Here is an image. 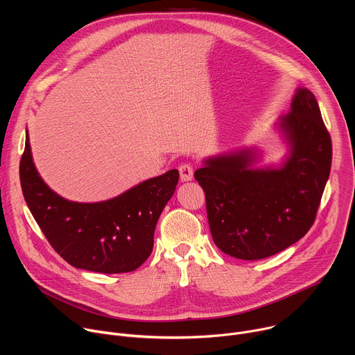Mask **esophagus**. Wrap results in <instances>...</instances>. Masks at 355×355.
Listing matches in <instances>:
<instances>
[{"label": "esophagus", "mask_w": 355, "mask_h": 355, "mask_svg": "<svg viewBox=\"0 0 355 355\" xmlns=\"http://www.w3.org/2000/svg\"><path fill=\"white\" fill-rule=\"evenodd\" d=\"M180 178L181 181H191L192 177H193V168L189 163H182L180 166Z\"/></svg>", "instance_id": "obj_1"}]
</instances>
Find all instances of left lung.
<instances>
[{"mask_svg": "<svg viewBox=\"0 0 355 355\" xmlns=\"http://www.w3.org/2000/svg\"><path fill=\"white\" fill-rule=\"evenodd\" d=\"M279 126L291 155L279 168H248L251 151L219 156L195 171L215 244L240 260H261L296 243L315 223L330 175L331 139L315 95L299 88Z\"/></svg>", "mask_w": 355, "mask_h": 355, "instance_id": "8db88e82", "label": "left lung"}]
</instances>
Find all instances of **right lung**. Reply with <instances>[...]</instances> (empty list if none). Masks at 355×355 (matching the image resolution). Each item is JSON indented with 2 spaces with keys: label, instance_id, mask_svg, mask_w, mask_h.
I'll use <instances>...</instances> for the list:
<instances>
[{
  "label": "right lung",
  "instance_id": "right-lung-1",
  "mask_svg": "<svg viewBox=\"0 0 355 355\" xmlns=\"http://www.w3.org/2000/svg\"><path fill=\"white\" fill-rule=\"evenodd\" d=\"M19 178L31 214L60 257L76 268L121 274L135 271L151 254L157 220L180 174L170 170L110 200L70 202L37 174L26 133Z\"/></svg>",
  "mask_w": 355,
  "mask_h": 355
}]
</instances>
